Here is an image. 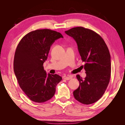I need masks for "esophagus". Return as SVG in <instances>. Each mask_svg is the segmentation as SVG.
Listing matches in <instances>:
<instances>
[{
  "label": "esophagus",
  "mask_w": 125,
  "mask_h": 125,
  "mask_svg": "<svg viewBox=\"0 0 125 125\" xmlns=\"http://www.w3.org/2000/svg\"><path fill=\"white\" fill-rule=\"evenodd\" d=\"M72 78H73L72 76H65L64 78L66 79V80H69V79H71Z\"/></svg>",
  "instance_id": "34e87169"
}]
</instances>
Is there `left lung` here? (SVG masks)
Wrapping results in <instances>:
<instances>
[{"instance_id":"8db88e82","label":"left lung","mask_w":125,"mask_h":125,"mask_svg":"<svg viewBox=\"0 0 125 125\" xmlns=\"http://www.w3.org/2000/svg\"><path fill=\"white\" fill-rule=\"evenodd\" d=\"M65 33L76 41L81 59L85 63L86 76L83 79L79 75L76 76L79 86L73 92V96L83 104H91L103 96L110 82L109 50L102 37L90 29L74 27Z\"/></svg>"}]
</instances>
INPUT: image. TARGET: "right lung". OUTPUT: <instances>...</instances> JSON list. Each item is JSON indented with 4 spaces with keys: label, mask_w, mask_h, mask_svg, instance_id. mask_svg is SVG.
<instances>
[{
    "label": "right lung",
    "mask_w": 125,
    "mask_h": 125,
    "mask_svg": "<svg viewBox=\"0 0 125 125\" xmlns=\"http://www.w3.org/2000/svg\"><path fill=\"white\" fill-rule=\"evenodd\" d=\"M61 38L63 37L57 31L37 30L26 34L18 44L13 62L14 73L21 89L34 102L51 99L62 79L57 74H47L43 66L50 46Z\"/></svg>",
    "instance_id": "1"
}]
</instances>
